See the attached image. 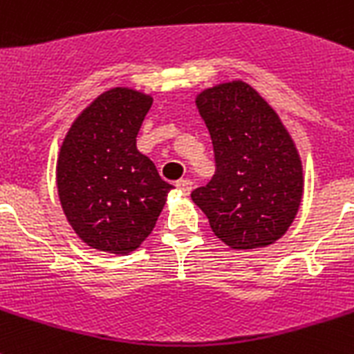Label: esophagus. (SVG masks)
Here are the masks:
<instances>
[{
  "mask_svg": "<svg viewBox=\"0 0 354 354\" xmlns=\"http://www.w3.org/2000/svg\"><path fill=\"white\" fill-rule=\"evenodd\" d=\"M176 187H178V189H180V192H182V194H189V192H191L192 191V182H191V180H187V178H185V180H180V182H178L176 183Z\"/></svg>",
  "mask_w": 354,
  "mask_h": 354,
  "instance_id": "esophagus-1",
  "label": "esophagus"
}]
</instances>
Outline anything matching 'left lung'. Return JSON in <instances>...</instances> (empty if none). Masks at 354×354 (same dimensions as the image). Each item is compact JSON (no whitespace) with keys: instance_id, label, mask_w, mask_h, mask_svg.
<instances>
[{"instance_id":"8db88e82","label":"left lung","mask_w":354,"mask_h":354,"mask_svg":"<svg viewBox=\"0 0 354 354\" xmlns=\"http://www.w3.org/2000/svg\"><path fill=\"white\" fill-rule=\"evenodd\" d=\"M209 127L216 172L192 201L212 232L236 250L275 243L302 200V163L292 136L250 84L225 82L196 97Z\"/></svg>"}]
</instances>
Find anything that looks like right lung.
<instances>
[{
    "mask_svg": "<svg viewBox=\"0 0 354 354\" xmlns=\"http://www.w3.org/2000/svg\"><path fill=\"white\" fill-rule=\"evenodd\" d=\"M153 99L129 88L104 91L71 124L57 158L68 223L91 248L129 254L153 232L167 194L136 135Z\"/></svg>",
    "mask_w": 354,
    "mask_h": 354,
    "instance_id": "obj_1",
    "label": "right lung"
}]
</instances>
